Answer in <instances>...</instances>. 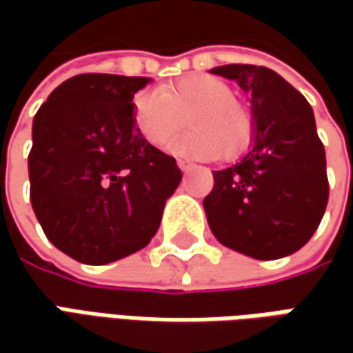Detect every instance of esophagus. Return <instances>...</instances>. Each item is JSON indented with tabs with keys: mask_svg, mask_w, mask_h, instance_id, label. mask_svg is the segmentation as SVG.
Instances as JSON below:
<instances>
[{
	"mask_svg": "<svg viewBox=\"0 0 353 353\" xmlns=\"http://www.w3.org/2000/svg\"><path fill=\"white\" fill-rule=\"evenodd\" d=\"M179 169L183 170V172H190L192 169H196V165L190 163V161H179Z\"/></svg>",
	"mask_w": 353,
	"mask_h": 353,
	"instance_id": "esophagus-1",
	"label": "esophagus"
}]
</instances>
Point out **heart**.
I'll list each match as a JSON object with an SVG mask.
<instances>
[{"mask_svg": "<svg viewBox=\"0 0 353 353\" xmlns=\"http://www.w3.org/2000/svg\"><path fill=\"white\" fill-rule=\"evenodd\" d=\"M190 131L170 143L179 155L212 159L237 155L251 137V116L234 100L220 78L192 74L159 92H139L133 100V121L151 145H165L184 125Z\"/></svg>", "mask_w": 353, "mask_h": 353, "instance_id": "obj_1", "label": "heart"}]
</instances>
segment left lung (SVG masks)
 Here are the masks:
<instances>
[{"instance_id":"8db88e82","label":"left lung","mask_w":353,"mask_h":353,"mask_svg":"<svg viewBox=\"0 0 353 353\" xmlns=\"http://www.w3.org/2000/svg\"><path fill=\"white\" fill-rule=\"evenodd\" d=\"M212 74L251 96V145L236 165L214 170L204 198L212 234L230 250L271 261L299 251L328 204L326 153L306 98L277 72L225 64Z\"/></svg>"}]
</instances>
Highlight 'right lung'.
I'll return each mask as SVG.
<instances>
[{"mask_svg":"<svg viewBox=\"0 0 353 353\" xmlns=\"http://www.w3.org/2000/svg\"><path fill=\"white\" fill-rule=\"evenodd\" d=\"M143 76L78 74L50 92L33 119L29 181L48 241L86 265L143 250L181 184L174 157L133 121Z\"/></svg>","mask_w":353,"mask_h":353,"instance_id":"right-lung-1","label":"right lung"}]
</instances>
